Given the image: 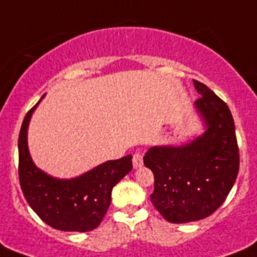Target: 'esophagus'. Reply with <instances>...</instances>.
<instances>
[{"label":"esophagus","mask_w":257,"mask_h":257,"mask_svg":"<svg viewBox=\"0 0 257 257\" xmlns=\"http://www.w3.org/2000/svg\"><path fill=\"white\" fill-rule=\"evenodd\" d=\"M144 165V161H143V156L140 153H135L133 154V168L135 169H139L141 168Z\"/></svg>","instance_id":"obj_1"}]
</instances>
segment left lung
Instances as JSON below:
<instances>
[{
    "mask_svg": "<svg viewBox=\"0 0 257 257\" xmlns=\"http://www.w3.org/2000/svg\"><path fill=\"white\" fill-rule=\"evenodd\" d=\"M194 107L204 132L190 143L152 147L144 165L154 174L150 201L170 223L207 218L224 202L239 172L235 122L230 108L207 85L194 80Z\"/></svg>",
    "mask_w": 257,
    "mask_h": 257,
    "instance_id": "left-lung-1",
    "label": "left lung"
}]
</instances>
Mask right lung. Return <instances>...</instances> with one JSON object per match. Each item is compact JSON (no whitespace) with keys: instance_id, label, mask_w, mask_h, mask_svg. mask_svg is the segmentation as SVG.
Wrapping results in <instances>:
<instances>
[{"instance_id":"right-lung-1","label":"right lung","mask_w":257,"mask_h":257,"mask_svg":"<svg viewBox=\"0 0 257 257\" xmlns=\"http://www.w3.org/2000/svg\"><path fill=\"white\" fill-rule=\"evenodd\" d=\"M42 99L25 116L18 139V174L24 197L37 215L55 230L92 231L107 214L114 185L132 170V156L100 164L71 179L49 176L35 166L27 147L29 122Z\"/></svg>"}]
</instances>
